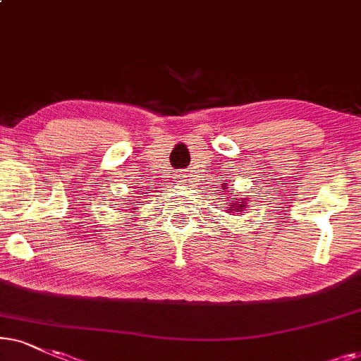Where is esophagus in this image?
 <instances>
[{"label":"esophagus","mask_w":361,"mask_h":361,"mask_svg":"<svg viewBox=\"0 0 361 361\" xmlns=\"http://www.w3.org/2000/svg\"><path fill=\"white\" fill-rule=\"evenodd\" d=\"M178 176H180V175H178ZM181 180H183V176H181Z\"/></svg>","instance_id":"34e87169"}]
</instances>
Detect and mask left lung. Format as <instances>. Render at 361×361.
Instances as JSON below:
<instances>
[{
  "label": "left lung",
  "instance_id": "1",
  "mask_svg": "<svg viewBox=\"0 0 361 361\" xmlns=\"http://www.w3.org/2000/svg\"><path fill=\"white\" fill-rule=\"evenodd\" d=\"M226 190V188H223ZM231 203L228 204V208H230V213H233L235 216H238L241 212H245L246 208H248V203H246V198H238V195H235L233 198H230Z\"/></svg>",
  "mask_w": 361,
  "mask_h": 361
}]
</instances>
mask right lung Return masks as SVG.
<instances>
[{"label": "right lung", "mask_w": 361, "mask_h": 361, "mask_svg": "<svg viewBox=\"0 0 361 361\" xmlns=\"http://www.w3.org/2000/svg\"><path fill=\"white\" fill-rule=\"evenodd\" d=\"M138 203H141V202H138ZM131 209H135V208H131Z\"/></svg>", "instance_id": "1"}]
</instances>
